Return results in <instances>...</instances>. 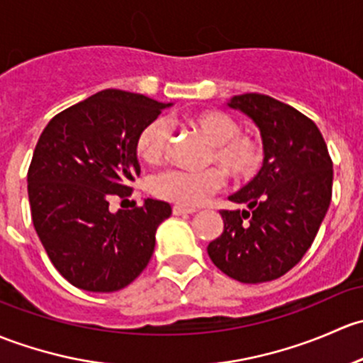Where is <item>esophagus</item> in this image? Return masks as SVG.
Listing matches in <instances>:
<instances>
[{
    "mask_svg": "<svg viewBox=\"0 0 363 363\" xmlns=\"http://www.w3.org/2000/svg\"><path fill=\"white\" fill-rule=\"evenodd\" d=\"M196 213V209H190V208H183V206H174L173 208V215L180 216V215H192Z\"/></svg>",
    "mask_w": 363,
    "mask_h": 363,
    "instance_id": "1",
    "label": "esophagus"
}]
</instances>
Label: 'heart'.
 <instances>
[{
	"label": "heart",
	"mask_w": 363,
	"mask_h": 363,
	"mask_svg": "<svg viewBox=\"0 0 363 363\" xmlns=\"http://www.w3.org/2000/svg\"><path fill=\"white\" fill-rule=\"evenodd\" d=\"M186 124L209 145L208 162H216L236 180H250L262 166V145L253 134L241 133L239 122L233 115L220 110H203L189 115ZM169 141V127L162 118H155L138 134L136 152L147 162H157L166 155ZM222 185L223 173L218 169L197 173L166 169L152 178L150 189L160 199L185 208H196L213 192L222 189Z\"/></svg>",
	"instance_id": "1"
}]
</instances>
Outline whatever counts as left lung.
<instances>
[{
  "label": "left lung",
  "instance_id": "obj_1",
  "mask_svg": "<svg viewBox=\"0 0 363 363\" xmlns=\"http://www.w3.org/2000/svg\"><path fill=\"white\" fill-rule=\"evenodd\" d=\"M227 106L259 127L264 164L229 197L245 209H223V233L208 245L213 264L241 283L279 278L315 241L332 197V160L311 118L264 94H241Z\"/></svg>",
  "mask_w": 363,
  "mask_h": 363
}]
</instances>
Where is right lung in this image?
I'll return each instance as SVG.
<instances>
[{"label":"right lung","mask_w":363,"mask_h":363,"mask_svg":"<svg viewBox=\"0 0 363 363\" xmlns=\"http://www.w3.org/2000/svg\"><path fill=\"white\" fill-rule=\"evenodd\" d=\"M171 103L106 89L55 115L28 171L33 225L54 267L87 292H117L152 259L164 201L110 211L140 174L136 140Z\"/></svg>","instance_id":"obj_1"}]
</instances>
